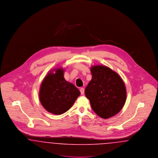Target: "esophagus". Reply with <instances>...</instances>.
Here are the masks:
<instances>
[{"label": "esophagus", "mask_w": 158, "mask_h": 158, "mask_svg": "<svg viewBox=\"0 0 158 158\" xmlns=\"http://www.w3.org/2000/svg\"><path fill=\"white\" fill-rule=\"evenodd\" d=\"M80 91H81V95H83L84 93H85V89L83 88H81L80 89Z\"/></svg>", "instance_id": "obj_1"}]
</instances>
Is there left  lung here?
<instances>
[{
	"label": "left lung",
	"instance_id": "1",
	"mask_svg": "<svg viewBox=\"0 0 158 158\" xmlns=\"http://www.w3.org/2000/svg\"><path fill=\"white\" fill-rule=\"evenodd\" d=\"M92 79L85 94L98 116L107 119L117 114L125 104L127 91L123 80L116 72L104 65L90 68Z\"/></svg>",
	"mask_w": 158,
	"mask_h": 158
}]
</instances>
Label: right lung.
I'll return each mask as SVG.
<instances>
[{
	"instance_id": "add662e5",
	"label": "right lung",
	"mask_w": 158,
	"mask_h": 158,
	"mask_svg": "<svg viewBox=\"0 0 158 158\" xmlns=\"http://www.w3.org/2000/svg\"><path fill=\"white\" fill-rule=\"evenodd\" d=\"M65 69L50 70L41 83L40 101L46 111L55 115L66 113L81 95L79 90L64 77Z\"/></svg>"
}]
</instances>
